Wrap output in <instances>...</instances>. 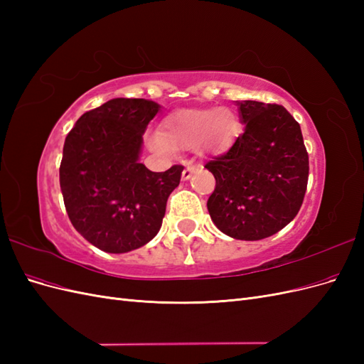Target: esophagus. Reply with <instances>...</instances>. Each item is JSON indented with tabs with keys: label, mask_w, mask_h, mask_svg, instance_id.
<instances>
[{
	"label": "esophagus",
	"mask_w": 364,
	"mask_h": 364,
	"mask_svg": "<svg viewBox=\"0 0 364 364\" xmlns=\"http://www.w3.org/2000/svg\"><path fill=\"white\" fill-rule=\"evenodd\" d=\"M197 170H199V165H191V164L186 165V167L182 171V179L183 181H188Z\"/></svg>",
	"instance_id": "esophagus-1"
}]
</instances>
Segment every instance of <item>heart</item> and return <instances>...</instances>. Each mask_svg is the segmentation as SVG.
I'll list each match as a JSON object with an SVG mask.
<instances>
[{
  "instance_id": "heart-1",
  "label": "heart",
  "mask_w": 364,
  "mask_h": 364,
  "mask_svg": "<svg viewBox=\"0 0 364 364\" xmlns=\"http://www.w3.org/2000/svg\"><path fill=\"white\" fill-rule=\"evenodd\" d=\"M238 115L229 107L181 109L165 117L161 130L147 135L149 146L173 155L176 147L191 149L203 156L223 155L240 135Z\"/></svg>"
}]
</instances>
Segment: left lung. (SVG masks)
<instances>
[{
	"label": "left lung",
	"instance_id": "8db88e82",
	"mask_svg": "<svg viewBox=\"0 0 364 364\" xmlns=\"http://www.w3.org/2000/svg\"><path fill=\"white\" fill-rule=\"evenodd\" d=\"M237 105L245 134L205 165L215 178L206 206L223 234L255 241L279 232L299 213L310 167L301 126L287 109Z\"/></svg>",
	"mask_w": 364,
	"mask_h": 364
}]
</instances>
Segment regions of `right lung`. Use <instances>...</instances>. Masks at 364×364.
Returning a JSON list of instances; mask_svg holds the SVG:
<instances>
[{
    "label": "right lung",
    "instance_id": "1",
    "mask_svg": "<svg viewBox=\"0 0 364 364\" xmlns=\"http://www.w3.org/2000/svg\"><path fill=\"white\" fill-rule=\"evenodd\" d=\"M159 107L146 98H114L85 112L65 138V208L77 232L103 252H130L155 238L181 182L182 165L153 173L138 161Z\"/></svg>",
    "mask_w": 364,
    "mask_h": 364
}]
</instances>
